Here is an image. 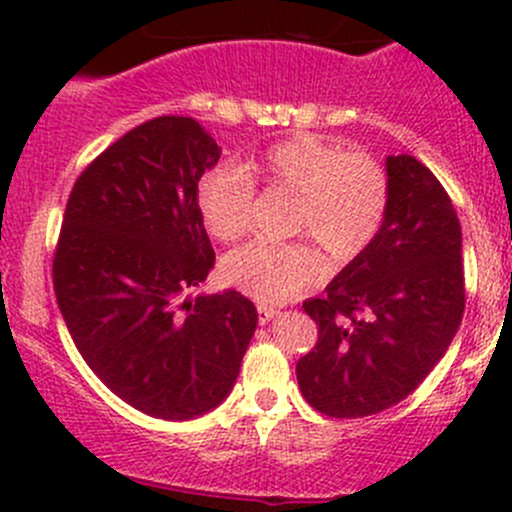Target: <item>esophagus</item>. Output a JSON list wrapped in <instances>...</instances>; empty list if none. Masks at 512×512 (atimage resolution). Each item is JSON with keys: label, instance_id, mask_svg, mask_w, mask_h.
<instances>
[{"label": "esophagus", "instance_id": "34e87169", "mask_svg": "<svg viewBox=\"0 0 512 512\" xmlns=\"http://www.w3.org/2000/svg\"><path fill=\"white\" fill-rule=\"evenodd\" d=\"M277 314H280V312H277V309H272V307H262V304H260V307H257V322H260V324H267V322H270V319H275Z\"/></svg>", "mask_w": 512, "mask_h": 512}]
</instances>
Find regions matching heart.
<instances>
[{
	"mask_svg": "<svg viewBox=\"0 0 512 512\" xmlns=\"http://www.w3.org/2000/svg\"><path fill=\"white\" fill-rule=\"evenodd\" d=\"M252 168L267 188L297 195L292 230L312 237L332 267L359 260L389 218L391 175L371 153L297 133L267 146ZM195 203L210 235L235 240L252 223L257 188L237 168L215 165L198 180ZM220 270L230 287L277 304L312 285L319 260L304 242L255 240L227 252Z\"/></svg>",
	"mask_w": 512,
	"mask_h": 512,
	"instance_id": "heart-1",
	"label": "heart"
}]
</instances>
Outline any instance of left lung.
Masks as SVG:
<instances>
[{"mask_svg":"<svg viewBox=\"0 0 512 512\" xmlns=\"http://www.w3.org/2000/svg\"><path fill=\"white\" fill-rule=\"evenodd\" d=\"M391 205L374 245L307 299L317 344L297 361L299 391L332 418L381 414L446 354L466 307L461 223L441 180L389 156Z\"/></svg>","mask_w":512,"mask_h":512,"instance_id":"8db88e82","label":"left lung"}]
</instances>
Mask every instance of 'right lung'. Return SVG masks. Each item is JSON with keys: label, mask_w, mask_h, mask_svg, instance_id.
Instances as JSON below:
<instances>
[{"label": "right lung", "mask_w": 512, "mask_h": 512, "mask_svg": "<svg viewBox=\"0 0 512 512\" xmlns=\"http://www.w3.org/2000/svg\"><path fill=\"white\" fill-rule=\"evenodd\" d=\"M220 158L195 118L131 128L71 188L51 277L89 369L133 409L188 421L230 394L257 327L235 289L183 299L215 265L195 188Z\"/></svg>", "instance_id": "add662e5"}]
</instances>
